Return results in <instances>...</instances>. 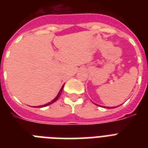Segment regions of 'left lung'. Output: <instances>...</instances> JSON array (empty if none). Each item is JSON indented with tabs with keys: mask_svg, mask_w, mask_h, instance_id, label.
<instances>
[{
	"mask_svg": "<svg viewBox=\"0 0 148 148\" xmlns=\"http://www.w3.org/2000/svg\"><path fill=\"white\" fill-rule=\"evenodd\" d=\"M108 108H109V107H108Z\"/></svg>",
	"mask_w": 148,
	"mask_h": 148,
	"instance_id": "left-lung-1",
	"label": "left lung"
}]
</instances>
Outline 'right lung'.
Returning <instances> with one entry per match:
<instances>
[{
	"mask_svg": "<svg viewBox=\"0 0 148 148\" xmlns=\"http://www.w3.org/2000/svg\"><path fill=\"white\" fill-rule=\"evenodd\" d=\"M63 88H64V85L62 86V88H61V89H60V91H59V93H58V95H57V97H56L55 98L53 99V101H51V102H49V103H46V104H45V105H40V106H38V108H43V107H46V106H48V105H50V104H51V103H53V102H55V101H57V100H58V98H59V97H60V94H61V92H62V90H63ZM36 108H37V107H36Z\"/></svg>",
	"mask_w": 148,
	"mask_h": 148,
	"instance_id": "right-lung-1",
	"label": "right lung"
}]
</instances>
